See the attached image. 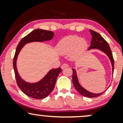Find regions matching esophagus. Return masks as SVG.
Instances as JSON below:
<instances>
[{
    "label": "esophagus",
    "instance_id": "obj_1",
    "mask_svg": "<svg viewBox=\"0 0 123 123\" xmlns=\"http://www.w3.org/2000/svg\"><path fill=\"white\" fill-rule=\"evenodd\" d=\"M68 67V65L66 64V63H63L61 65V69H63L66 68Z\"/></svg>",
    "mask_w": 123,
    "mask_h": 123
}]
</instances>
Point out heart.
I'll use <instances>...</instances> for the list:
<instances>
[{"instance_id":"1","label":"heart","mask_w":123,"mask_h":123,"mask_svg":"<svg viewBox=\"0 0 123 123\" xmlns=\"http://www.w3.org/2000/svg\"><path fill=\"white\" fill-rule=\"evenodd\" d=\"M87 45L84 39L77 36H69L61 41L58 46V51L62 55L72 53V57H75L83 53L87 49Z\"/></svg>"}]
</instances>
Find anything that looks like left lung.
Returning a JSON list of instances; mask_svg holds the SVG:
<instances>
[{"label": "left lung", "mask_w": 123, "mask_h": 123, "mask_svg": "<svg viewBox=\"0 0 123 123\" xmlns=\"http://www.w3.org/2000/svg\"><path fill=\"white\" fill-rule=\"evenodd\" d=\"M90 33H91V36H92V39H91V45H90V47L88 48V50H92V49H97V50H100L101 51L103 52L108 56L111 62L112 66V74H113L114 71V60L113 57L112 53H111V51L110 49L108 43H107L106 41L103 38L101 35L99 34L98 33L95 32V31L91 30L90 29ZM76 66V65H74ZM73 70V75H72V82L74 86V88L76 89L77 91L80 93L81 95H82L84 97H88V98H95L97 97L98 96H100L104 93L105 91L101 93H92L90 92V91H87L86 89L83 88L81 84H80L79 81L78 77H77V72L75 69H72Z\"/></svg>", "instance_id": "1"}]
</instances>
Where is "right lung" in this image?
<instances>
[{
	"label": "right lung",
	"mask_w": 123,
	"mask_h": 123,
	"mask_svg": "<svg viewBox=\"0 0 123 123\" xmlns=\"http://www.w3.org/2000/svg\"><path fill=\"white\" fill-rule=\"evenodd\" d=\"M54 36L52 31L36 29L22 38L18 43L13 60V68L18 87L25 94L32 98L43 99L53 91L58 76L62 72L60 68L49 70L42 79L34 83L25 81L19 75L17 67V61L19 53L26 44L32 42H41L51 40Z\"/></svg>",
	"instance_id": "right-lung-1"
}]
</instances>
